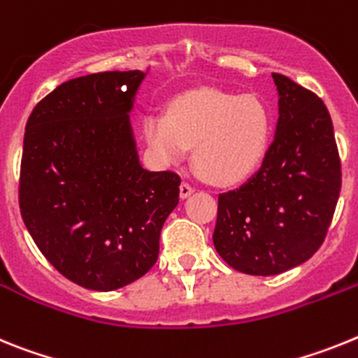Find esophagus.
<instances>
[{"mask_svg":"<svg viewBox=\"0 0 358 358\" xmlns=\"http://www.w3.org/2000/svg\"><path fill=\"white\" fill-rule=\"evenodd\" d=\"M192 192H194V187H192L191 183L182 182V185H180V196L187 198V196H191Z\"/></svg>","mask_w":358,"mask_h":358,"instance_id":"obj_1","label":"esophagus"}]
</instances>
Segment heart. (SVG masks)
<instances>
[{
    "label": "heart",
    "mask_w": 358,
    "mask_h": 358,
    "mask_svg": "<svg viewBox=\"0 0 358 358\" xmlns=\"http://www.w3.org/2000/svg\"><path fill=\"white\" fill-rule=\"evenodd\" d=\"M144 135L164 164H178L194 145V166L210 182L234 185L247 178L265 155L270 115L254 95L192 90L171 102L167 115H148Z\"/></svg>",
    "instance_id": "obj_1"
}]
</instances>
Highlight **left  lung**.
Instances as JSON below:
<instances>
[{
  "label": "left lung",
  "mask_w": 358,
  "mask_h": 358,
  "mask_svg": "<svg viewBox=\"0 0 358 358\" xmlns=\"http://www.w3.org/2000/svg\"><path fill=\"white\" fill-rule=\"evenodd\" d=\"M275 136L259 171L217 196L213 241L227 265L275 275L319 250L337 207L343 173L324 102L281 73Z\"/></svg>",
  "instance_id": "left-lung-1"
}]
</instances>
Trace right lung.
I'll return each mask as SVG.
<instances>
[{"mask_svg": "<svg viewBox=\"0 0 358 358\" xmlns=\"http://www.w3.org/2000/svg\"><path fill=\"white\" fill-rule=\"evenodd\" d=\"M144 71H101L37 102L24 129L20 209L59 273L110 292L157 263L180 176L141 166L129 126Z\"/></svg>", "mask_w": 358, "mask_h": 358, "instance_id": "right-lung-1", "label": "right lung"}]
</instances>
